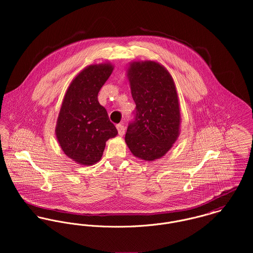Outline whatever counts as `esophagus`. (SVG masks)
<instances>
[{
    "mask_svg": "<svg viewBox=\"0 0 253 253\" xmlns=\"http://www.w3.org/2000/svg\"><path fill=\"white\" fill-rule=\"evenodd\" d=\"M117 129H118V132H119V135L120 136H123L125 134V126L122 125V124H119L117 125Z\"/></svg>",
    "mask_w": 253,
    "mask_h": 253,
    "instance_id": "esophagus-1",
    "label": "esophagus"
}]
</instances>
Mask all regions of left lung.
Segmentation results:
<instances>
[{"label": "left lung", "instance_id": "left-lung-1", "mask_svg": "<svg viewBox=\"0 0 253 253\" xmlns=\"http://www.w3.org/2000/svg\"><path fill=\"white\" fill-rule=\"evenodd\" d=\"M135 121L126 133L131 154L145 162L164 157L180 134L179 98L173 78L154 60H136L126 67Z\"/></svg>", "mask_w": 253, "mask_h": 253}]
</instances>
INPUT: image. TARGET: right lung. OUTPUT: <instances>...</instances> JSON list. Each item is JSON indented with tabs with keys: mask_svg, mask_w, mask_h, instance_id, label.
Segmentation results:
<instances>
[{
	"mask_svg": "<svg viewBox=\"0 0 253 253\" xmlns=\"http://www.w3.org/2000/svg\"><path fill=\"white\" fill-rule=\"evenodd\" d=\"M113 70L110 62L88 65L73 79L65 92L55 135L64 154L78 165L89 167L98 163L106 141L118 134L97 99Z\"/></svg>",
	"mask_w": 253,
	"mask_h": 253,
	"instance_id": "right-lung-1",
	"label": "right lung"
}]
</instances>
